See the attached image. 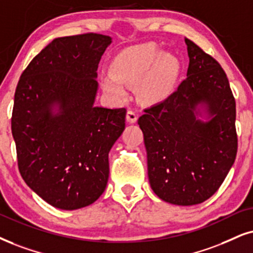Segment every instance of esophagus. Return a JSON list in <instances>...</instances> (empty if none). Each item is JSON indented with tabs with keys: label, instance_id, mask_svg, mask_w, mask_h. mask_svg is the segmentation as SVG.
Returning <instances> with one entry per match:
<instances>
[{
	"label": "esophagus",
	"instance_id": "1",
	"mask_svg": "<svg viewBox=\"0 0 253 253\" xmlns=\"http://www.w3.org/2000/svg\"><path fill=\"white\" fill-rule=\"evenodd\" d=\"M126 119H127V121H128L129 124L136 123V120H137V114H136V112H134V111H128V112H127Z\"/></svg>",
	"mask_w": 253,
	"mask_h": 253
}]
</instances>
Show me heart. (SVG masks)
I'll list each match as a JSON object with an SVG mask.
<instances>
[{"label": "heart", "instance_id": "1", "mask_svg": "<svg viewBox=\"0 0 253 253\" xmlns=\"http://www.w3.org/2000/svg\"><path fill=\"white\" fill-rule=\"evenodd\" d=\"M180 60L164 52L156 43L137 44L120 51L112 60L111 77L103 79V87L114 95H124V86L137 84L143 101L156 104L168 97L180 75Z\"/></svg>", "mask_w": 253, "mask_h": 253}]
</instances>
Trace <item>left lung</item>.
<instances>
[{"mask_svg":"<svg viewBox=\"0 0 253 253\" xmlns=\"http://www.w3.org/2000/svg\"><path fill=\"white\" fill-rule=\"evenodd\" d=\"M187 78L139 118L148 178L154 193L175 206H195L218 190L237 154L236 103L217 60L184 38Z\"/></svg>","mask_w":253,"mask_h":253,"instance_id":"obj_1","label":"left lung"}]
</instances>
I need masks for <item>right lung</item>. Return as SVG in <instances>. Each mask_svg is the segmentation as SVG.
<instances>
[{
	"label": "right lung",
	"instance_id": "add662e5",
	"mask_svg": "<svg viewBox=\"0 0 253 253\" xmlns=\"http://www.w3.org/2000/svg\"><path fill=\"white\" fill-rule=\"evenodd\" d=\"M110 36L55 38L31 60L15 92L11 132L25 183L62 210L104 193L108 153L125 129L126 108L94 106L97 70Z\"/></svg>",
	"mask_w": 253,
	"mask_h": 253
}]
</instances>
